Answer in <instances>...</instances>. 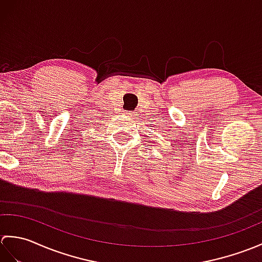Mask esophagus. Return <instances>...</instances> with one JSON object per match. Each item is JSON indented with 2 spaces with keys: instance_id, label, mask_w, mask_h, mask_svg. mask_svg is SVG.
<instances>
[{
  "instance_id": "obj_1",
  "label": "esophagus",
  "mask_w": 262,
  "mask_h": 262,
  "mask_svg": "<svg viewBox=\"0 0 262 262\" xmlns=\"http://www.w3.org/2000/svg\"><path fill=\"white\" fill-rule=\"evenodd\" d=\"M126 118L129 119V120L136 119V114L133 113V111H128V113H126Z\"/></svg>"
}]
</instances>
